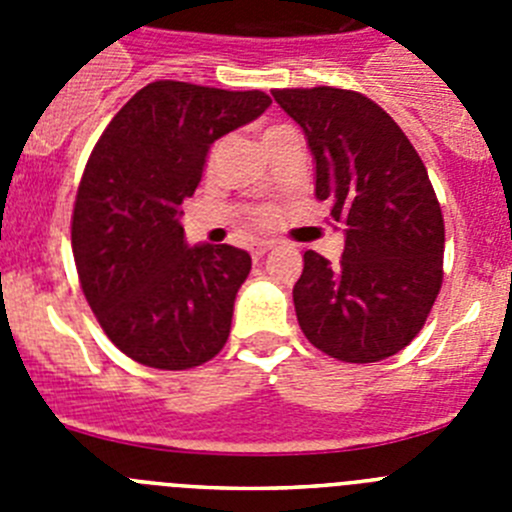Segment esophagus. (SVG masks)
Segmentation results:
<instances>
[{
	"mask_svg": "<svg viewBox=\"0 0 512 512\" xmlns=\"http://www.w3.org/2000/svg\"><path fill=\"white\" fill-rule=\"evenodd\" d=\"M269 251H271V243H253V246H251V256H253V259H256V261L264 259V256H266V253H269Z\"/></svg>",
	"mask_w": 512,
	"mask_h": 512,
	"instance_id": "1",
	"label": "esophagus"
}]
</instances>
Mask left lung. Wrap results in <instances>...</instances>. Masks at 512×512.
Masks as SVG:
<instances>
[{"instance_id": "obj_1", "label": "left lung", "mask_w": 512, "mask_h": 512, "mask_svg": "<svg viewBox=\"0 0 512 512\" xmlns=\"http://www.w3.org/2000/svg\"><path fill=\"white\" fill-rule=\"evenodd\" d=\"M315 158V197L343 225L341 264L305 251L297 320L323 354L372 364L408 346L443 282V215L418 151L351 89H274Z\"/></svg>"}]
</instances>
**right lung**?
Returning a JSON list of instances; mask_svg holds the SVG:
<instances>
[{"mask_svg":"<svg viewBox=\"0 0 512 512\" xmlns=\"http://www.w3.org/2000/svg\"><path fill=\"white\" fill-rule=\"evenodd\" d=\"M269 104L256 89L153 81L97 140L76 192L71 246L99 325L138 364L192 369L228 341L251 256L228 243L187 246L182 202L212 143Z\"/></svg>","mask_w":512,"mask_h":512,"instance_id":"add662e5","label":"right lung"}]
</instances>
